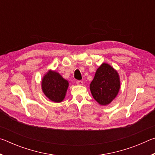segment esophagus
Segmentation results:
<instances>
[{
	"label": "esophagus",
	"instance_id": "1",
	"mask_svg": "<svg viewBox=\"0 0 155 155\" xmlns=\"http://www.w3.org/2000/svg\"><path fill=\"white\" fill-rule=\"evenodd\" d=\"M77 84L78 85H83V82L81 81H77Z\"/></svg>",
	"mask_w": 155,
	"mask_h": 155
}]
</instances>
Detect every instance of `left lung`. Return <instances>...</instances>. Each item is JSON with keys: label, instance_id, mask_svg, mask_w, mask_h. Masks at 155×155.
<instances>
[{"label": "left lung", "instance_id": "left-lung-1", "mask_svg": "<svg viewBox=\"0 0 155 155\" xmlns=\"http://www.w3.org/2000/svg\"><path fill=\"white\" fill-rule=\"evenodd\" d=\"M90 89L97 103L103 106L108 105L116 98L120 91L118 72L111 65L103 63L96 70Z\"/></svg>", "mask_w": 155, "mask_h": 155}]
</instances>
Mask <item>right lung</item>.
<instances>
[{"instance_id": "obj_1", "label": "right lung", "mask_w": 155, "mask_h": 155, "mask_svg": "<svg viewBox=\"0 0 155 155\" xmlns=\"http://www.w3.org/2000/svg\"><path fill=\"white\" fill-rule=\"evenodd\" d=\"M41 83L43 93L49 100L54 103H61L64 101L69 83L59 72L49 70L43 76Z\"/></svg>"}]
</instances>
